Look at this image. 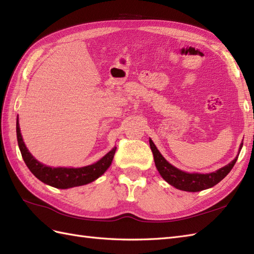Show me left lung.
Instances as JSON below:
<instances>
[{"label":"left lung","mask_w":254,"mask_h":254,"mask_svg":"<svg viewBox=\"0 0 254 254\" xmlns=\"http://www.w3.org/2000/svg\"><path fill=\"white\" fill-rule=\"evenodd\" d=\"M149 145L154 155L156 168L159 171V174L163 177V179L168 182L172 187H175L176 189L188 192H198L205 190V189L216 186L218 182L222 181L224 178L229 174V171L233 169L237 159H238V155H237V157L231 161V163L216 171L210 172V174H197V172L189 174V172L182 171L176 168L175 166L169 164L168 161L164 158V156L159 153V150L155 146V144L150 138ZM242 145L244 144L241 143L239 153L242 148Z\"/></svg>","instance_id":"left-lung-1"}]
</instances>
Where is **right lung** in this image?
Instances as JSON below:
<instances>
[{"label":"right lung","mask_w":254,"mask_h":254,"mask_svg":"<svg viewBox=\"0 0 254 254\" xmlns=\"http://www.w3.org/2000/svg\"><path fill=\"white\" fill-rule=\"evenodd\" d=\"M16 133H17V142L21 156H23L25 164L32 172V175L38 178L40 181L46 183V185L58 189L79 187L95 181L97 178L104 175L105 171L109 168L117 149V147H113L109 153L106 154L97 163L82 167V168H63V167L52 168V167H48L39 163L28 152L23 141V137H21L18 118L17 122H16Z\"/></svg>","instance_id":"add662e5"}]
</instances>
